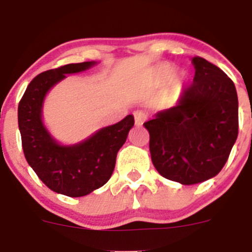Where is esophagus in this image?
<instances>
[{
    "instance_id": "obj_1",
    "label": "esophagus",
    "mask_w": 252,
    "mask_h": 252,
    "mask_svg": "<svg viewBox=\"0 0 252 252\" xmlns=\"http://www.w3.org/2000/svg\"><path fill=\"white\" fill-rule=\"evenodd\" d=\"M134 119H135L136 126H141L147 119V113L145 111H135L134 112Z\"/></svg>"
}]
</instances>
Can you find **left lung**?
I'll use <instances>...</instances> for the list:
<instances>
[{
	"label": "left lung",
	"mask_w": 252,
	"mask_h": 252,
	"mask_svg": "<svg viewBox=\"0 0 252 252\" xmlns=\"http://www.w3.org/2000/svg\"><path fill=\"white\" fill-rule=\"evenodd\" d=\"M195 77L174 107L145 128L152 163L162 177L184 185L215 177L238 138V95L232 79L205 58L191 60Z\"/></svg>",
	"instance_id": "obj_1"
}]
</instances>
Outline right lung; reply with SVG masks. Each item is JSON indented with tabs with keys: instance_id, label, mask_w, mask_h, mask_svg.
<instances>
[{
	"instance_id": "add662e5",
	"label": "right lung",
	"mask_w": 252,
	"mask_h": 252,
	"mask_svg": "<svg viewBox=\"0 0 252 252\" xmlns=\"http://www.w3.org/2000/svg\"><path fill=\"white\" fill-rule=\"evenodd\" d=\"M95 63H72L36 75L18 106V126L28 163L52 191L70 197L85 196L108 182L117 152L134 126V117L129 114L72 146L58 144L45 128L41 114L47 91L67 74L84 72Z\"/></svg>"
}]
</instances>
